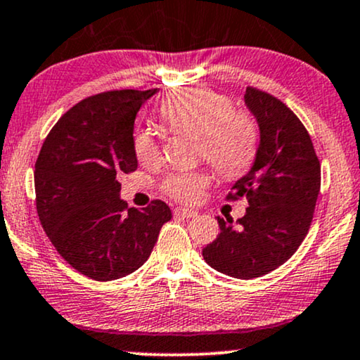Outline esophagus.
Returning <instances> with one entry per match:
<instances>
[{"label": "esophagus", "instance_id": "1", "mask_svg": "<svg viewBox=\"0 0 360 360\" xmlns=\"http://www.w3.org/2000/svg\"><path fill=\"white\" fill-rule=\"evenodd\" d=\"M174 214L181 216V218H194V216H198V211L189 210V207L179 206V207H176V210H174Z\"/></svg>", "mask_w": 360, "mask_h": 360}]
</instances>
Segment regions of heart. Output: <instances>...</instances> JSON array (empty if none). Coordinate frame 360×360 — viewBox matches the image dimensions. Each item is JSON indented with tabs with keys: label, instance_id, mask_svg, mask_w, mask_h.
<instances>
[{
	"label": "heart",
	"instance_id": "obj_1",
	"mask_svg": "<svg viewBox=\"0 0 360 360\" xmlns=\"http://www.w3.org/2000/svg\"><path fill=\"white\" fill-rule=\"evenodd\" d=\"M226 95L207 86H186L172 92L161 105V115L172 129L198 136V153L223 177L233 179L251 166L257 154L258 131L250 114L231 110ZM139 162H158L159 147L153 134L139 131L134 137ZM210 184L205 169L177 172L164 181V191L177 201L191 202Z\"/></svg>",
	"mask_w": 360,
	"mask_h": 360
}]
</instances>
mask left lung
Listing matches in <instances>:
<instances>
[{
  "label": "left lung",
  "instance_id": "obj_1",
  "mask_svg": "<svg viewBox=\"0 0 360 360\" xmlns=\"http://www.w3.org/2000/svg\"><path fill=\"white\" fill-rule=\"evenodd\" d=\"M245 105L258 124L253 164L231 186L229 198L248 207L236 224L216 216L219 235L202 258L233 278H258L283 265L309 231L320 191V162L297 115L270 94L248 86Z\"/></svg>",
  "mask_w": 360,
  "mask_h": 360
}]
</instances>
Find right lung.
I'll return each mask as SVG.
<instances>
[{"label":"right lung","instance_id":"1","mask_svg":"<svg viewBox=\"0 0 360 360\" xmlns=\"http://www.w3.org/2000/svg\"><path fill=\"white\" fill-rule=\"evenodd\" d=\"M158 92L114 90L79 102L51 129L34 164L41 226L65 262L92 280L141 268L172 216L158 199L127 207L117 179L137 169L134 122Z\"/></svg>","mask_w":360,"mask_h":360}]
</instances>
